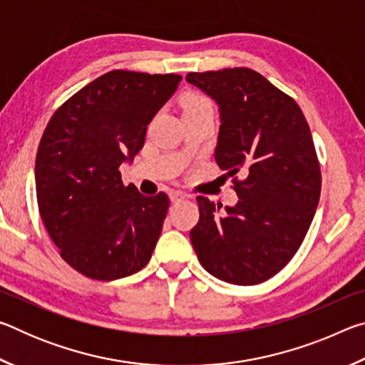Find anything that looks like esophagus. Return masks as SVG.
<instances>
[{
  "mask_svg": "<svg viewBox=\"0 0 365 365\" xmlns=\"http://www.w3.org/2000/svg\"><path fill=\"white\" fill-rule=\"evenodd\" d=\"M169 196H170L172 202H178V201H182V200H185V197H187V195H185L183 191H178V190L170 191Z\"/></svg>",
  "mask_w": 365,
  "mask_h": 365,
  "instance_id": "obj_1",
  "label": "esophagus"
}]
</instances>
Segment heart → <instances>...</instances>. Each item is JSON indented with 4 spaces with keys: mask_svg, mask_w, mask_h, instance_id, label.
<instances>
[{
    "mask_svg": "<svg viewBox=\"0 0 365 365\" xmlns=\"http://www.w3.org/2000/svg\"><path fill=\"white\" fill-rule=\"evenodd\" d=\"M206 106H212V103H211V100H209L207 96L200 95V93L188 95L187 98H185V101L182 104L183 110L196 109V108H206Z\"/></svg>",
    "mask_w": 365,
    "mask_h": 365,
    "instance_id": "obj_1",
    "label": "heart"
}]
</instances>
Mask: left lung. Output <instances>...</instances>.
Instances as JSON below:
<instances>
[{
  "instance_id": "left-lung-1",
  "label": "left lung",
  "mask_w": 365,
  "mask_h": 365,
  "mask_svg": "<svg viewBox=\"0 0 365 365\" xmlns=\"http://www.w3.org/2000/svg\"><path fill=\"white\" fill-rule=\"evenodd\" d=\"M187 80L219 104L215 163L240 197L220 214L222 205L197 196L191 245L219 280L257 285L292 261L316 214L322 174L311 128L292 96L248 67L190 72Z\"/></svg>"
}]
</instances>
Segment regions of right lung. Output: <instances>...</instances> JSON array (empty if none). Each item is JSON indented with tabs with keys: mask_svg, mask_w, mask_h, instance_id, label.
Masks as SVG:
<instances>
[{
	"mask_svg": "<svg viewBox=\"0 0 365 365\" xmlns=\"http://www.w3.org/2000/svg\"><path fill=\"white\" fill-rule=\"evenodd\" d=\"M182 76L110 71L54 110L35 163L36 202L64 261L93 280L145 267L169 209V196L123 185L120 164L145 145L153 117Z\"/></svg>",
	"mask_w": 365,
	"mask_h": 365,
	"instance_id": "add662e5",
	"label": "right lung"
}]
</instances>
